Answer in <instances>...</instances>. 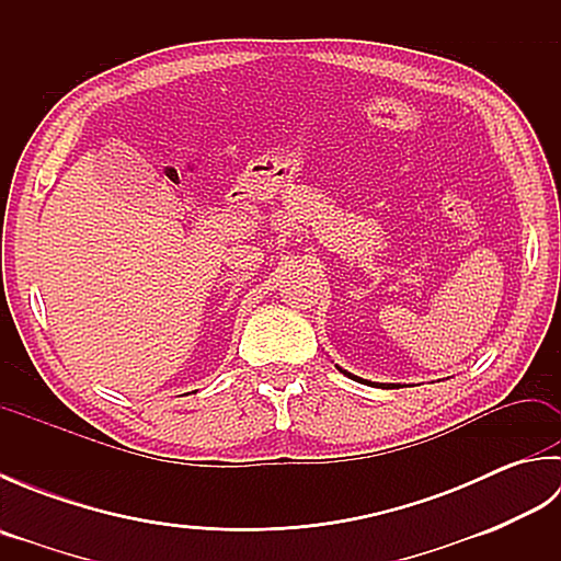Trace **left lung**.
Wrapping results in <instances>:
<instances>
[{"label":"left lung","mask_w":561,"mask_h":561,"mask_svg":"<svg viewBox=\"0 0 561 561\" xmlns=\"http://www.w3.org/2000/svg\"><path fill=\"white\" fill-rule=\"evenodd\" d=\"M347 376H352V374H347ZM352 378H356V376H352ZM356 380H362V378H356ZM364 383H368V380H364ZM368 386H371V383H368ZM380 386H383V388H392V386H386V383H380Z\"/></svg>","instance_id":"left-lung-1"}]
</instances>
